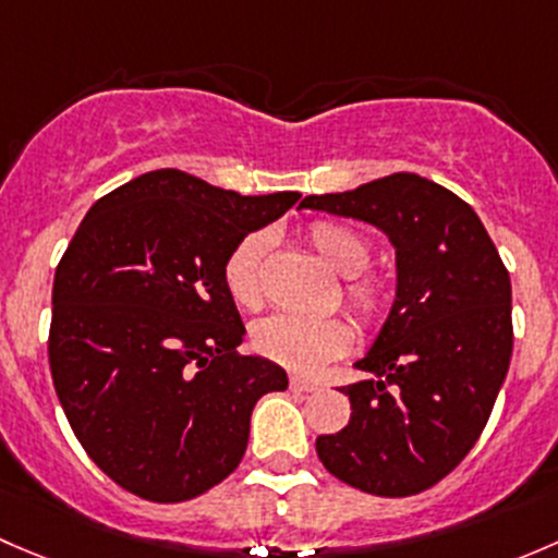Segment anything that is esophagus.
<instances>
[{"mask_svg": "<svg viewBox=\"0 0 558 558\" xmlns=\"http://www.w3.org/2000/svg\"><path fill=\"white\" fill-rule=\"evenodd\" d=\"M290 389L292 392L308 395V392H314V389H319V384L312 381V378H306V376H290Z\"/></svg>", "mask_w": 558, "mask_h": 558, "instance_id": "obj_1", "label": "esophagus"}]
</instances>
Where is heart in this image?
I'll return each instance as SVG.
<instances>
[{
    "instance_id": "1",
    "label": "heart",
    "mask_w": 558,
    "mask_h": 558,
    "mask_svg": "<svg viewBox=\"0 0 558 558\" xmlns=\"http://www.w3.org/2000/svg\"><path fill=\"white\" fill-rule=\"evenodd\" d=\"M308 241L327 266L347 281V306L363 327L381 325L389 314V287L376 277H360L371 263V244L357 231L338 222H314ZM266 236L250 233L239 241L222 266L226 287L239 306H257L263 295L260 268L266 255ZM255 343L266 357L295 367L317 371L327 360L338 357L349 347V327L336 317H298V314H271L255 327Z\"/></svg>"
}]
</instances>
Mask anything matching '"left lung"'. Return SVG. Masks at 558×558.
I'll return each instance as SVG.
<instances>
[{"label":"left lung","instance_id":"1","mask_svg":"<svg viewBox=\"0 0 558 558\" xmlns=\"http://www.w3.org/2000/svg\"><path fill=\"white\" fill-rule=\"evenodd\" d=\"M301 206L376 226L398 266L389 317L357 360L367 378L341 387L349 424L317 438L322 464L378 497L429 489L481 438L508 373V268L473 206L418 174L306 195Z\"/></svg>","mask_w":558,"mask_h":558}]
</instances>
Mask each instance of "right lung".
<instances>
[{
    "label": "right lung",
    "mask_w": 558,
    "mask_h": 558,
    "mask_svg": "<svg viewBox=\"0 0 558 558\" xmlns=\"http://www.w3.org/2000/svg\"><path fill=\"white\" fill-rule=\"evenodd\" d=\"M301 193L241 195L158 169L96 201L53 279L48 357L74 435L101 473L150 502H185L239 468L252 408L287 389L239 354L222 266Z\"/></svg>",
    "instance_id": "obj_1"
}]
</instances>
